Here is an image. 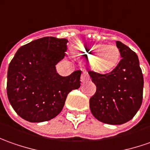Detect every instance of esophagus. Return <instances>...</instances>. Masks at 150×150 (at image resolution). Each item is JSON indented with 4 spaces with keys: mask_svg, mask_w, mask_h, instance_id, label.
Returning <instances> with one entry per match:
<instances>
[{
    "mask_svg": "<svg viewBox=\"0 0 150 150\" xmlns=\"http://www.w3.org/2000/svg\"><path fill=\"white\" fill-rule=\"evenodd\" d=\"M90 80V76H89V74L86 70H83L82 72V75H81V82L82 83H85L87 81Z\"/></svg>",
    "mask_w": 150,
    "mask_h": 150,
    "instance_id": "1",
    "label": "esophagus"
}]
</instances>
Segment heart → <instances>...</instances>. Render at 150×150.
<instances>
[{
    "instance_id": "obj_1",
    "label": "heart",
    "mask_w": 150,
    "mask_h": 150,
    "mask_svg": "<svg viewBox=\"0 0 150 150\" xmlns=\"http://www.w3.org/2000/svg\"><path fill=\"white\" fill-rule=\"evenodd\" d=\"M75 55L91 59V64L100 72H108L115 69L120 62V52L115 45H91L79 47Z\"/></svg>"
}]
</instances>
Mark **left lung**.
Listing matches in <instances>:
<instances>
[{
  "label": "left lung",
  "mask_w": 150,
  "mask_h": 150,
  "mask_svg": "<svg viewBox=\"0 0 150 150\" xmlns=\"http://www.w3.org/2000/svg\"><path fill=\"white\" fill-rule=\"evenodd\" d=\"M121 60L109 74L89 71L96 92L90 100L92 115L99 121L122 125L139 110L143 100L144 77L138 55L127 45L116 41Z\"/></svg>",
  "instance_id": "1"
}]
</instances>
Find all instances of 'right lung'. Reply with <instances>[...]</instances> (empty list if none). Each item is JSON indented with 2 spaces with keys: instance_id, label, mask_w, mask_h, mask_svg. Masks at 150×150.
Returning a JSON list of instances; mask_svg holds the SVG:
<instances>
[{
  "instance_id": "obj_1",
  "label": "right lung",
  "mask_w": 150,
  "mask_h": 150,
  "mask_svg": "<svg viewBox=\"0 0 150 150\" xmlns=\"http://www.w3.org/2000/svg\"><path fill=\"white\" fill-rule=\"evenodd\" d=\"M66 39L52 36L35 40L21 46L7 71L8 100L19 116L29 122L50 120L62 110L67 95L80 86V70L68 76L56 72L64 59Z\"/></svg>"
}]
</instances>
